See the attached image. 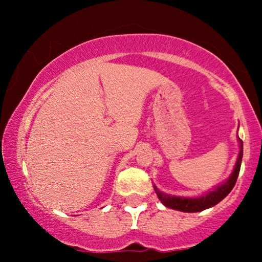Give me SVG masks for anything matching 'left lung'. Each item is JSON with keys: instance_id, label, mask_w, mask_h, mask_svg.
I'll return each instance as SVG.
<instances>
[{"instance_id": "1", "label": "left lung", "mask_w": 262, "mask_h": 262, "mask_svg": "<svg viewBox=\"0 0 262 262\" xmlns=\"http://www.w3.org/2000/svg\"><path fill=\"white\" fill-rule=\"evenodd\" d=\"M239 142V152L237 156V161H236L235 168L232 170V173L229 179L223 184H221L217 187H214L212 191L205 193L202 196H196V198H185V196H175L167 194V193L161 192L159 188L154 185V189H155L157 196L161 200V203L164 206L170 207L173 210L182 211V212H200L206 209H210L214 205H217L218 203L222 202L229 193L231 192V189L234 188V186L237 181L239 168H241L242 162V156H243V143L241 139H238Z\"/></svg>"}]
</instances>
